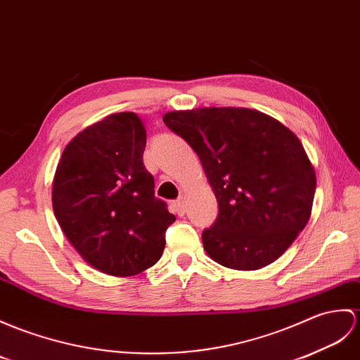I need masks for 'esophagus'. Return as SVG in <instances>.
Masks as SVG:
<instances>
[{"label":"esophagus","mask_w":360,"mask_h":360,"mask_svg":"<svg viewBox=\"0 0 360 360\" xmlns=\"http://www.w3.org/2000/svg\"><path fill=\"white\" fill-rule=\"evenodd\" d=\"M174 210H176V213L179 216H182L184 213H186V199H184L182 196H179L176 199V202H174Z\"/></svg>","instance_id":"obj_1"}]
</instances>
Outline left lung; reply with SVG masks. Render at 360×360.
<instances>
[{"mask_svg":"<svg viewBox=\"0 0 360 360\" xmlns=\"http://www.w3.org/2000/svg\"><path fill=\"white\" fill-rule=\"evenodd\" d=\"M195 150L218 199L202 231L214 262L259 270L293 244L310 219L316 173L302 142L271 116L245 107H200L162 116Z\"/></svg>","mask_w":360,"mask_h":360,"instance_id":"obj_1","label":"left lung"}]
</instances>
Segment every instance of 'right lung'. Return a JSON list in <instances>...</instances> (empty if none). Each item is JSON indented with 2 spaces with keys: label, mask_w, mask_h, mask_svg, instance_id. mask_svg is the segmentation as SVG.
Returning <instances> with one entry per match:
<instances>
[{
  "label": "right lung",
  "mask_w": 360,
  "mask_h": 360,
  "mask_svg": "<svg viewBox=\"0 0 360 360\" xmlns=\"http://www.w3.org/2000/svg\"><path fill=\"white\" fill-rule=\"evenodd\" d=\"M147 131L133 112L105 116L65 146L52 184L55 218L94 269L135 276L155 265L174 222L155 198L144 162Z\"/></svg>",
  "instance_id": "obj_1"
}]
</instances>
